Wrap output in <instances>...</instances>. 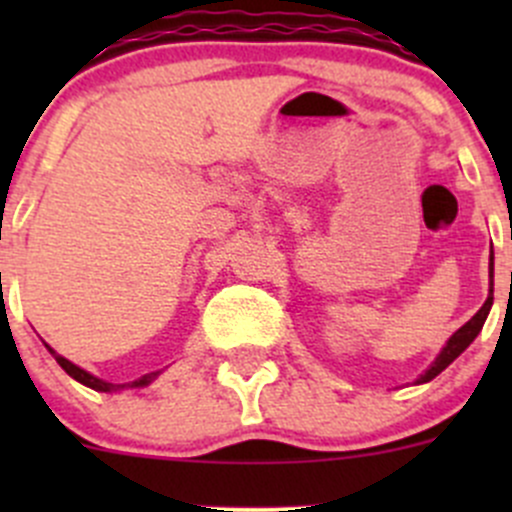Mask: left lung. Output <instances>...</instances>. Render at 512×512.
Masks as SVG:
<instances>
[{"label":"left lung","instance_id":"left-lung-1","mask_svg":"<svg viewBox=\"0 0 512 512\" xmlns=\"http://www.w3.org/2000/svg\"><path fill=\"white\" fill-rule=\"evenodd\" d=\"M488 270H490V289H488V299H485V302H483V307H480L478 312L473 314V317L468 319V322L463 324L461 329H458V332L451 334V339H448V342H446V347H443L441 352H438L436 359L431 361V366H428V369L423 371L421 376H418L416 384H426V381L436 379V376L441 374V371L446 369L448 364H453V361H456L458 356H461L468 347H471L473 339H476L478 334H480V329H483L485 319H488L490 307H493V255H490V267H488Z\"/></svg>","mask_w":512,"mask_h":512}]
</instances>
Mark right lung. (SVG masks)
Instances as JSON below:
<instances>
[{
    "label": "right lung",
    "instance_id": "right-lung-1",
    "mask_svg": "<svg viewBox=\"0 0 512 512\" xmlns=\"http://www.w3.org/2000/svg\"><path fill=\"white\" fill-rule=\"evenodd\" d=\"M44 347L49 349V354L54 356V359H56V364H59L61 369H64L66 374L71 376V379H76V381H79V384L89 386V389H94V391H103V394H116V391H123V389H143V386L153 384V381H156V379H158V374H160V371H151V374H143L141 379H136V381H128V384H111V381H103V379H98V376L89 374V371H86V369H81V366H76L74 361H69V359H66V356L56 354L54 349H51L49 344H46V342H44Z\"/></svg>",
    "mask_w": 512,
    "mask_h": 512
}]
</instances>
